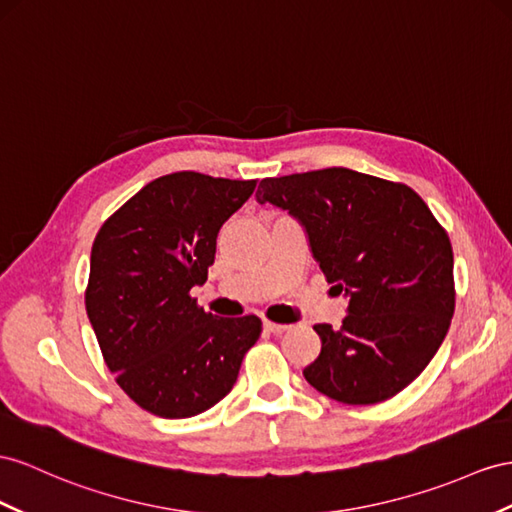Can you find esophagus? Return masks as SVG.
<instances>
[{
	"instance_id": "esophagus-1",
	"label": "esophagus",
	"mask_w": 512,
	"mask_h": 512,
	"mask_svg": "<svg viewBox=\"0 0 512 512\" xmlns=\"http://www.w3.org/2000/svg\"><path fill=\"white\" fill-rule=\"evenodd\" d=\"M264 329H266V331H270V333H283V331L290 329V326H287V324H279V322H270V320H266V322H264Z\"/></svg>"
}]
</instances>
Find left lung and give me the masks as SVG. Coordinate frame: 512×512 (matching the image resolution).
Returning <instances> with one entry per match:
<instances>
[{"instance_id": "left-lung-1", "label": "left lung", "mask_w": 512, "mask_h": 512, "mask_svg": "<svg viewBox=\"0 0 512 512\" xmlns=\"http://www.w3.org/2000/svg\"><path fill=\"white\" fill-rule=\"evenodd\" d=\"M259 203L287 209L307 229L329 283L350 296L339 329L316 324L320 357L307 383L344 404L400 393L435 357L454 316L448 233L413 188L350 168L268 177Z\"/></svg>"}]
</instances>
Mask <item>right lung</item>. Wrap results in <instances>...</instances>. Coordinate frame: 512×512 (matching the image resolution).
<instances>
[{
  "label": "right lung",
  "instance_id": "add662e5",
  "mask_svg": "<svg viewBox=\"0 0 512 512\" xmlns=\"http://www.w3.org/2000/svg\"><path fill=\"white\" fill-rule=\"evenodd\" d=\"M255 186L183 170L147 183L101 225L86 313L103 361L140 409L192 417L238 381L261 320L214 318L190 290L207 281L220 227Z\"/></svg>",
  "mask_w": 512,
  "mask_h": 512
}]
</instances>
